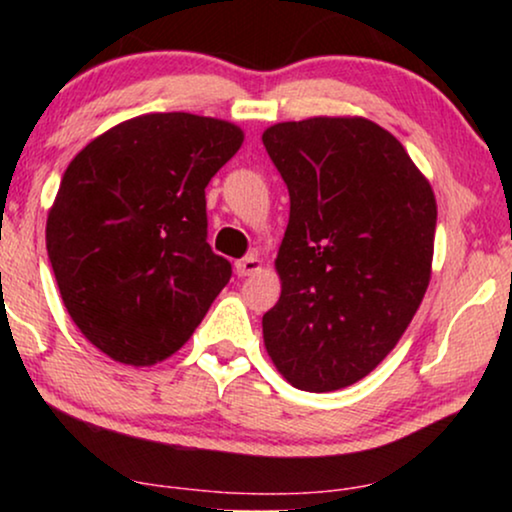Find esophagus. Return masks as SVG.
I'll list each match as a JSON object with an SVG mask.
<instances>
[{
  "label": "esophagus",
  "instance_id": "esophagus-1",
  "mask_svg": "<svg viewBox=\"0 0 512 512\" xmlns=\"http://www.w3.org/2000/svg\"><path fill=\"white\" fill-rule=\"evenodd\" d=\"M235 270H237V277L256 275V272L261 270V261H258L256 254H249V256H244L235 263Z\"/></svg>",
  "mask_w": 512,
  "mask_h": 512
}]
</instances>
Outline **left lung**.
Returning a JSON list of instances; mask_svg holds the SVG:
<instances>
[{"instance_id":"obj_1","label":"left lung","mask_w":512,"mask_h":512,"mask_svg":"<svg viewBox=\"0 0 512 512\" xmlns=\"http://www.w3.org/2000/svg\"><path fill=\"white\" fill-rule=\"evenodd\" d=\"M263 146L291 200L265 349L296 389L349 387L396 347L422 303L436 198L403 144L368 118L277 123Z\"/></svg>"}]
</instances>
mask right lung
Instances as JSON below:
<instances>
[{"label":"right lung","instance_id":"add662e5","mask_svg":"<svg viewBox=\"0 0 512 512\" xmlns=\"http://www.w3.org/2000/svg\"><path fill=\"white\" fill-rule=\"evenodd\" d=\"M242 139L219 118L146 114L93 139L62 174L48 258L69 317L114 361L167 359L230 282L207 244L205 188Z\"/></svg>","mask_w":512,"mask_h":512}]
</instances>
